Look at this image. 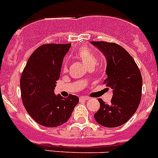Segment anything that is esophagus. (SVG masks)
I'll return each mask as SVG.
<instances>
[{
	"label": "esophagus",
	"instance_id": "obj_1",
	"mask_svg": "<svg viewBox=\"0 0 158 158\" xmlns=\"http://www.w3.org/2000/svg\"><path fill=\"white\" fill-rule=\"evenodd\" d=\"M79 99L80 100H87V99H89V98L86 97V96H81V97H79Z\"/></svg>",
	"mask_w": 158,
	"mask_h": 158
}]
</instances>
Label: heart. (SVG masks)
Returning a JSON list of instances; mask_svg holds the SVG:
<instances>
[{
	"label": "heart",
	"instance_id": "1",
	"mask_svg": "<svg viewBox=\"0 0 158 158\" xmlns=\"http://www.w3.org/2000/svg\"><path fill=\"white\" fill-rule=\"evenodd\" d=\"M75 56L79 59H80L87 68H90V67L94 68L95 65L97 64V59H96L95 54L93 53V51H91L87 47H82V48L79 49L77 50ZM63 71L64 72L67 71V60L63 61Z\"/></svg>",
	"mask_w": 158,
	"mask_h": 158
}]
</instances>
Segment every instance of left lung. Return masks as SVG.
<instances>
[{
    "label": "left lung",
    "instance_id": "obj_1",
    "mask_svg": "<svg viewBox=\"0 0 158 158\" xmlns=\"http://www.w3.org/2000/svg\"><path fill=\"white\" fill-rule=\"evenodd\" d=\"M107 59L104 84L112 89L109 104L99 99L100 108L94 117L98 124L115 128L125 124L136 112L140 104L142 77L134 59L125 49L113 42H91Z\"/></svg>",
    "mask_w": 158,
    "mask_h": 158
}]
</instances>
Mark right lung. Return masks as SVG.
<instances>
[{
    "instance_id": "1",
    "label": "right lung",
    "mask_w": 158,
    "mask_h": 158,
    "mask_svg": "<svg viewBox=\"0 0 158 158\" xmlns=\"http://www.w3.org/2000/svg\"><path fill=\"white\" fill-rule=\"evenodd\" d=\"M71 44H45L29 58L21 76L22 103L30 116L45 127H58L69 120L79 103L76 95L54 93L65 54Z\"/></svg>"
}]
</instances>
